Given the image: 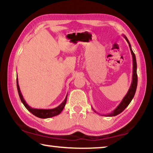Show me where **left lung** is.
I'll return each instance as SVG.
<instances>
[{"instance_id":"8db88e82","label":"left lung","mask_w":153,"mask_h":153,"mask_svg":"<svg viewBox=\"0 0 153 153\" xmlns=\"http://www.w3.org/2000/svg\"><path fill=\"white\" fill-rule=\"evenodd\" d=\"M123 37L125 38L127 42H128L129 49H130L131 55H132V61H133V74H132V81H131V86L129 87V89L128 90V93H127L126 95L124 97L123 100H121L120 104L117 107L115 108V110H113L112 112L109 113L108 114H106V115H102V116H107V117H113V116H116L119 115V114L123 112L124 109L128 107L129 103L131 101V100L133 99V98L135 95L136 88H137V84H138V76H137V63H136V56L135 54L134 53V52L131 49V45L129 43V40L126 36L123 35ZM92 109L94 110L95 113H97L94 108H92Z\"/></svg>"}]
</instances>
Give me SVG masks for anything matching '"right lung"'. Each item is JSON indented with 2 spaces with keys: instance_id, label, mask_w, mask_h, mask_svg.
Returning <instances> with one entry per match:
<instances>
[{
  "instance_id": "add662e5",
  "label": "right lung",
  "mask_w": 153,
  "mask_h": 153,
  "mask_svg": "<svg viewBox=\"0 0 153 153\" xmlns=\"http://www.w3.org/2000/svg\"><path fill=\"white\" fill-rule=\"evenodd\" d=\"M17 90L18 93H19V96L21 100L25 107L27 108V109L30 111V113H32L33 115L36 116V117L42 118V119H46V118H50L52 117H54V116L58 115L61 113V111L65 106L66 102H67V94L65 98L64 101L61 103L60 105H59L57 107L54 108H51V109H38V108H33L32 107H30L28 105L26 102L25 101L24 97H23V95L22 94V92H21V90L19 86V84H18V79L17 78Z\"/></svg>"
}]
</instances>
